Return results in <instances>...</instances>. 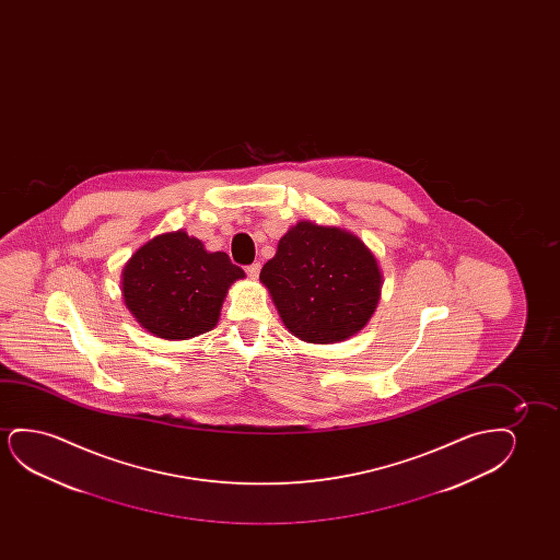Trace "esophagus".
I'll use <instances>...</instances> for the list:
<instances>
[{"label": "esophagus", "mask_w": 560, "mask_h": 560, "mask_svg": "<svg viewBox=\"0 0 560 560\" xmlns=\"http://www.w3.org/2000/svg\"><path fill=\"white\" fill-rule=\"evenodd\" d=\"M260 264L256 261V264H253V266H248V268H246V276L250 277V279H258V276H260Z\"/></svg>", "instance_id": "34e87169"}]
</instances>
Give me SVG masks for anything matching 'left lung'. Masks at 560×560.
<instances>
[{"label":"left lung","instance_id":"8db88e82","mask_svg":"<svg viewBox=\"0 0 560 560\" xmlns=\"http://www.w3.org/2000/svg\"><path fill=\"white\" fill-rule=\"evenodd\" d=\"M260 281L284 327L310 345H335L360 332L383 291L378 260L358 235L307 220L284 233Z\"/></svg>","mask_w":560,"mask_h":560}]
</instances>
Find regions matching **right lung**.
Segmentation results:
<instances>
[{"mask_svg": "<svg viewBox=\"0 0 560 560\" xmlns=\"http://www.w3.org/2000/svg\"><path fill=\"white\" fill-rule=\"evenodd\" d=\"M243 277L228 254L208 253L187 231H170L126 261L124 304L153 337L187 340L214 329L231 284Z\"/></svg>", "mask_w": 560, "mask_h": 560, "instance_id": "1", "label": "right lung"}]
</instances>
